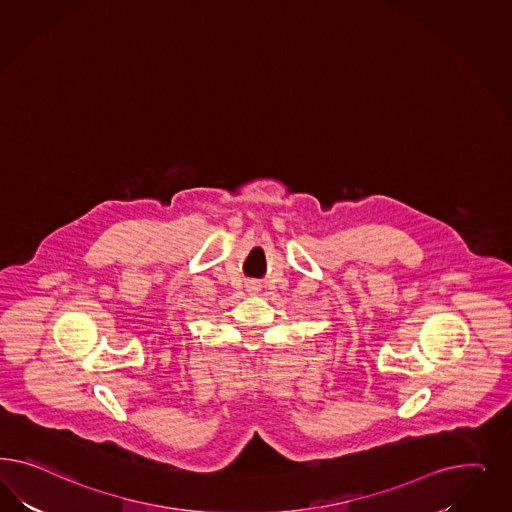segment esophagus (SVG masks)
Returning a JSON list of instances; mask_svg holds the SVG:
<instances>
[{
  "mask_svg": "<svg viewBox=\"0 0 512 512\" xmlns=\"http://www.w3.org/2000/svg\"><path fill=\"white\" fill-rule=\"evenodd\" d=\"M246 287H248V291L251 295H253V293H257V291H261V285H259L257 281H251V283H248Z\"/></svg>",
  "mask_w": 512,
  "mask_h": 512,
  "instance_id": "esophagus-1",
  "label": "esophagus"
}]
</instances>
